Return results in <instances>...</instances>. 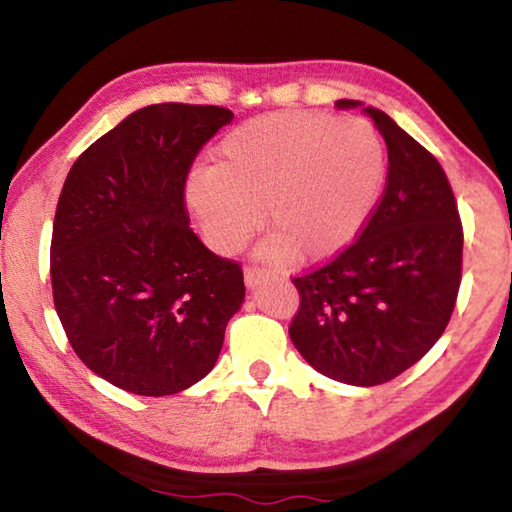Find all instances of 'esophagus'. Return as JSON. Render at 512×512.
<instances>
[{"label":"esophagus","instance_id":"esophagus-1","mask_svg":"<svg viewBox=\"0 0 512 512\" xmlns=\"http://www.w3.org/2000/svg\"><path fill=\"white\" fill-rule=\"evenodd\" d=\"M244 280H246V287L248 289H255V287H259V282L264 280V273L262 271H257V268H246L244 271Z\"/></svg>","mask_w":512,"mask_h":512}]
</instances>
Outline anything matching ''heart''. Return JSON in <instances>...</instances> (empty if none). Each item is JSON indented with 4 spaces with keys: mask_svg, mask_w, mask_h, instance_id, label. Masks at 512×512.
<instances>
[{
    "mask_svg": "<svg viewBox=\"0 0 512 512\" xmlns=\"http://www.w3.org/2000/svg\"><path fill=\"white\" fill-rule=\"evenodd\" d=\"M386 155L361 119L277 112L248 119L216 144L212 169L187 180V205L214 250L235 253L259 228L268 266L318 264L343 253L370 221Z\"/></svg>",
    "mask_w": 512,
    "mask_h": 512,
    "instance_id": "b5f03b06",
    "label": "heart"
}]
</instances>
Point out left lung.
Masks as SVG:
<instances>
[{
  "label": "left lung",
  "instance_id": "1",
  "mask_svg": "<svg viewBox=\"0 0 512 512\" xmlns=\"http://www.w3.org/2000/svg\"><path fill=\"white\" fill-rule=\"evenodd\" d=\"M339 108L359 101L341 99ZM388 149L384 196L359 239L293 277L289 336L311 368L350 386L402 375L443 336L461 287L463 228L433 155L377 108H363Z\"/></svg>",
  "mask_w": 512,
  "mask_h": 512
}]
</instances>
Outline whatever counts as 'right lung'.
I'll return each instance as SVG.
<instances>
[{"instance_id": "add662e5", "label": "right lung", "mask_w": 512, "mask_h": 512, "mask_svg": "<svg viewBox=\"0 0 512 512\" xmlns=\"http://www.w3.org/2000/svg\"><path fill=\"white\" fill-rule=\"evenodd\" d=\"M232 117L219 106H146L67 173L51 237L54 305L79 359L121 391L194 386L244 305L239 264L207 250L185 210L196 153Z\"/></svg>"}]
</instances>
